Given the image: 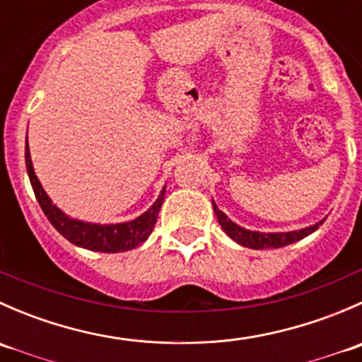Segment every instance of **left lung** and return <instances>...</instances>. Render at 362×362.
<instances>
[{"mask_svg": "<svg viewBox=\"0 0 362 362\" xmlns=\"http://www.w3.org/2000/svg\"><path fill=\"white\" fill-rule=\"evenodd\" d=\"M214 204V211L218 218V224L224 229L226 235L231 240H235L236 243L243 247H249V249L254 250H262V249H279V247L291 245V243L299 242L305 236L312 235L313 231L319 229V226L322 224L324 221L317 222V224L308 226V228L298 229V231H287V233H261V231H250V229L242 228V226L235 224L224 211H221L217 208V204Z\"/></svg>", "mask_w": 362, "mask_h": 362, "instance_id": "left-lung-1", "label": "left lung"}]
</instances>
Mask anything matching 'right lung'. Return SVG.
<instances>
[{"label": "right lung", "mask_w": 362, "mask_h": 362, "mask_svg": "<svg viewBox=\"0 0 362 362\" xmlns=\"http://www.w3.org/2000/svg\"><path fill=\"white\" fill-rule=\"evenodd\" d=\"M25 168H28L29 182H31V187L35 191V196L38 199L40 206H42L43 214L47 215L50 224L68 242H71L73 245L82 247V249L87 250L105 252V254L133 250L134 247L141 245L151 236L152 229H154L156 222H158V215L160 204H163L166 187H163L156 203L145 214L134 218V221L120 222V224H93V222H83L78 221V218L68 217L63 210H59L52 203V199L43 191L38 177L35 175V168H33L28 144H25Z\"/></svg>", "instance_id": "right-lung-1"}]
</instances>
